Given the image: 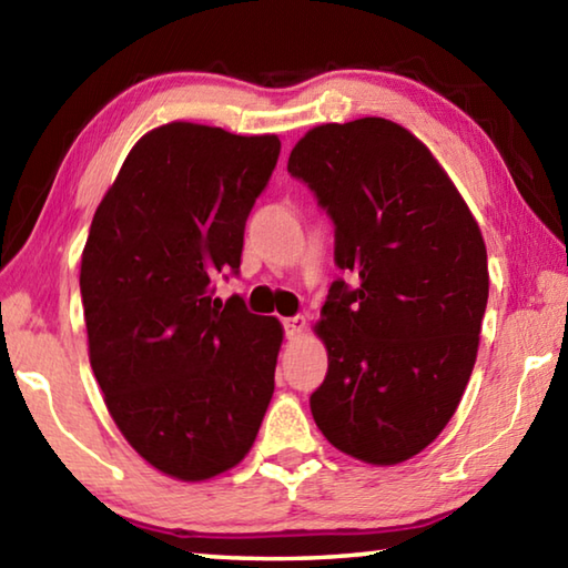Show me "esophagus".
Returning <instances> with one entry per match:
<instances>
[{"label": "esophagus", "mask_w": 568, "mask_h": 568, "mask_svg": "<svg viewBox=\"0 0 568 568\" xmlns=\"http://www.w3.org/2000/svg\"><path fill=\"white\" fill-rule=\"evenodd\" d=\"M303 331H305V315H295V318H287L285 321V335L291 341L301 338Z\"/></svg>", "instance_id": "esophagus-1"}]
</instances>
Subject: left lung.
<instances>
[{
  "label": "left lung",
  "mask_w": 568,
  "mask_h": 568,
  "mask_svg": "<svg viewBox=\"0 0 568 568\" xmlns=\"http://www.w3.org/2000/svg\"><path fill=\"white\" fill-rule=\"evenodd\" d=\"M335 223V281L315 335L328 376L311 396L331 444L396 466L434 444L478 353L488 301L480 227L454 180L398 122L361 118L307 130L287 158Z\"/></svg>",
  "instance_id": "obj_1"
}]
</instances>
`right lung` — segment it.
Returning a JSON list of instances; mask_svg holds the SVG:
<instances>
[{"instance_id":"right-lung-1","label":"right lung","mask_w":568,"mask_h":568,"mask_svg":"<svg viewBox=\"0 0 568 568\" xmlns=\"http://www.w3.org/2000/svg\"><path fill=\"white\" fill-rule=\"evenodd\" d=\"M277 134L168 122L134 142L94 210L80 291L90 365L124 440L170 478L207 480L253 448L275 390L277 318L213 277L237 271Z\"/></svg>"}]
</instances>
